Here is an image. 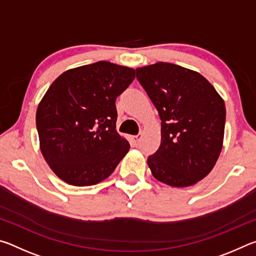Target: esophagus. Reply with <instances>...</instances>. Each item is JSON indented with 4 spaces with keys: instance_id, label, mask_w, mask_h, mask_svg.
<instances>
[{
    "instance_id": "obj_1",
    "label": "esophagus",
    "mask_w": 256,
    "mask_h": 256,
    "mask_svg": "<svg viewBox=\"0 0 256 256\" xmlns=\"http://www.w3.org/2000/svg\"><path fill=\"white\" fill-rule=\"evenodd\" d=\"M141 138H142V133H138V134H136V136H132L133 141L136 142V144H138V141L141 140Z\"/></svg>"
}]
</instances>
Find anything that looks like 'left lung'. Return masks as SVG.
Returning <instances> with one entry per match:
<instances>
[{
    "mask_svg": "<svg viewBox=\"0 0 256 256\" xmlns=\"http://www.w3.org/2000/svg\"><path fill=\"white\" fill-rule=\"evenodd\" d=\"M136 78L162 120V142L148 158L151 174L172 188L196 184L222 152L224 99L200 73L176 64L138 68Z\"/></svg>",
    "mask_w": 256,
    "mask_h": 256,
    "instance_id": "left-lung-1",
    "label": "left lung"
}]
</instances>
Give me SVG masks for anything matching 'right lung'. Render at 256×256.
<instances>
[{"label":"right lung","instance_id":"right-lung-1","mask_svg":"<svg viewBox=\"0 0 256 256\" xmlns=\"http://www.w3.org/2000/svg\"><path fill=\"white\" fill-rule=\"evenodd\" d=\"M134 78V68L100 60L70 68L50 84L36 125L42 157L60 180L96 185L128 152V141L116 131L115 100Z\"/></svg>","mask_w":256,"mask_h":256}]
</instances>
